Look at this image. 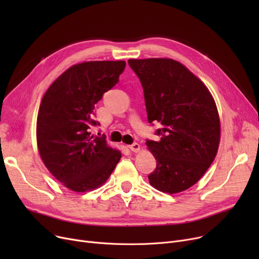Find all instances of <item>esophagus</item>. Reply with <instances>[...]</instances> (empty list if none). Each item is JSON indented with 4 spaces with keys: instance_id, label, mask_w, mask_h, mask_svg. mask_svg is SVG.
Listing matches in <instances>:
<instances>
[{
    "instance_id": "34e87169",
    "label": "esophagus",
    "mask_w": 259,
    "mask_h": 259,
    "mask_svg": "<svg viewBox=\"0 0 259 259\" xmlns=\"http://www.w3.org/2000/svg\"><path fill=\"white\" fill-rule=\"evenodd\" d=\"M128 148L130 149V150H131L132 152H139L140 149H141V146H140V144H138V143H134V144L128 146Z\"/></svg>"
}]
</instances>
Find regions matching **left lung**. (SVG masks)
<instances>
[{"label":"left lung","mask_w":259,"mask_h":259,"mask_svg":"<svg viewBox=\"0 0 259 259\" xmlns=\"http://www.w3.org/2000/svg\"><path fill=\"white\" fill-rule=\"evenodd\" d=\"M143 89L148 121L161 128L158 142L146 145L156 159L148 176L158 191L175 194L195 185L213 162L221 142V120L207 86L172 59L128 60Z\"/></svg>","instance_id":"left-lung-1"}]
</instances>
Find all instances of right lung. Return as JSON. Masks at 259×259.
Segmentation results:
<instances>
[{
  "mask_svg": "<svg viewBox=\"0 0 259 259\" xmlns=\"http://www.w3.org/2000/svg\"><path fill=\"white\" fill-rule=\"evenodd\" d=\"M125 61H91L71 66L49 86L36 119L40 158L63 186L87 192L104 185L121 157L104 137L91 134L93 109L118 81Z\"/></svg>",
  "mask_w": 259,
  "mask_h": 259,
  "instance_id": "obj_1",
  "label": "right lung"
}]
</instances>
